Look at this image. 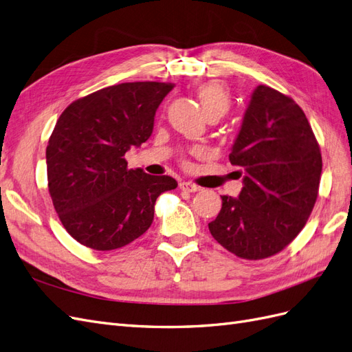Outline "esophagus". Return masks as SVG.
I'll return each mask as SVG.
<instances>
[{
	"mask_svg": "<svg viewBox=\"0 0 352 352\" xmlns=\"http://www.w3.org/2000/svg\"><path fill=\"white\" fill-rule=\"evenodd\" d=\"M179 188L182 189V190H185V192H198V190L201 189L199 186L190 184V182H180Z\"/></svg>",
	"mask_w": 352,
	"mask_h": 352,
	"instance_id": "esophagus-1",
	"label": "esophagus"
}]
</instances>
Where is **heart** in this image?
I'll use <instances>...</instances> for the list:
<instances>
[{
  "label": "heart",
  "instance_id": "obj_1",
  "mask_svg": "<svg viewBox=\"0 0 352 352\" xmlns=\"http://www.w3.org/2000/svg\"><path fill=\"white\" fill-rule=\"evenodd\" d=\"M198 98L202 105V110L207 116L210 114H220L223 116L230 105L228 89L223 83L211 80L202 85L198 89Z\"/></svg>",
  "mask_w": 352,
  "mask_h": 352
}]
</instances>
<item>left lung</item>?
Segmentation results:
<instances>
[{
    "instance_id": "left-lung-1",
    "label": "left lung",
    "mask_w": 352,
    "mask_h": 352,
    "mask_svg": "<svg viewBox=\"0 0 352 352\" xmlns=\"http://www.w3.org/2000/svg\"><path fill=\"white\" fill-rule=\"evenodd\" d=\"M230 151L243 186L238 198L221 197L208 229L238 257L267 258L292 242L311 214L322 176L320 148L300 105L258 85Z\"/></svg>"
}]
</instances>
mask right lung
Wrapping results in <instances>:
<instances>
[{"label":"right lung","instance_id":"add662e5","mask_svg":"<svg viewBox=\"0 0 352 352\" xmlns=\"http://www.w3.org/2000/svg\"><path fill=\"white\" fill-rule=\"evenodd\" d=\"M168 82H127L72 102L47 146L48 189L72 238L97 251L131 243L154 220L157 198L177 182L129 170L124 154L154 129Z\"/></svg>","mask_w":352,"mask_h":352}]
</instances>
